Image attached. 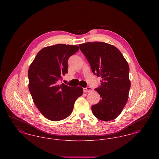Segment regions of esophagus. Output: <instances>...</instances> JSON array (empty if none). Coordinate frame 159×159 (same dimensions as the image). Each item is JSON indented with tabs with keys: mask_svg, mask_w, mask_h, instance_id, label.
Returning <instances> with one entry per match:
<instances>
[{
	"mask_svg": "<svg viewBox=\"0 0 159 159\" xmlns=\"http://www.w3.org/2000/svg\"><path fill=\"white\" fill-rule=\"evenodd\" d=\"M93 91V89L91 88V87H86L83 88V91L84 92H91Z\"/></svg>",
	"mask_w": 159,
	"mask_h": 159,
	"instance_id": "34e87169",
	"label": "esophagus"
}]
</instances>
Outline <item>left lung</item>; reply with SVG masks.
Instances as JSON below:
<instances>
[{
  "label": "left lung",
  "mask_w": 159,
  "mask_h": 159,
  "mask_svg": "<svg viewBox=\"0 0 159 159\" xmlns=\"http://www.w3.org/2000/svg\"><path fill=\"white\" fill-rule=\"evenodd\" d=\"M79 46L93 73L102 78L101 86L95 89L101 99L92 106V113L101 120H114L128 99L130 82L128 62L117 48L104 42H88Z\"/></svg>",
  "instance_id": "left-lung-1"
}]
</instances>
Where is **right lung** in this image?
<instances>
[{"label":"right lung","instance_id":"right-lung-1","mask_svg":"<svg viewBox=\"0 0 159 159\" xmlns=\"http://www.w3.org/2000/svg\"><path fill=\"white\" fill-rule=\"evenodd\" d=\"M79 50L77 46L57 44L41 49L28 71L29 88L35 105L46 119L60 121L73 111L83 88L68 86L58 80L67 73L70 57Z\"/></svg>","mask_w":159,"mask_h":159}]
</instances>
